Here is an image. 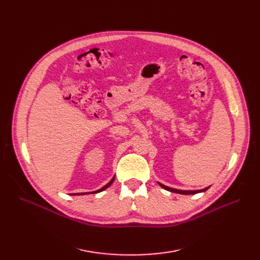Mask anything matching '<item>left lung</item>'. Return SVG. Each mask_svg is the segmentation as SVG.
<instances>
[{
  "label": "left lung",
  "mask_w": 260,
  "mask_h": 260,
  "mask_svg": "<svg viewBox=\"0 0 260 260\" xmlns=\"http://www.w3.org/2000/svg\"><path fill=\"white\" fill-rule=\"evenodd\" d=\"M158 184L163 187L167 190H170V192H173V193H177V194H182V195H192V194H198V193H201V192H206V190L208 188H210V186L206 187V188H202V189H197V190H183V189H177V188H173V187H170V186H167L165 184H162L160 182H158Z\"/></svg>",
  "instance_id": "left-lung-1"
}]
</instances>
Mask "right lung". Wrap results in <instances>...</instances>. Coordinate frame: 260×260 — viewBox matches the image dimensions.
Masks as SVG:
<instances>
[{"label": "right lung", "instance_id": "1", "mask_svg": "<svg viewBox=\"0 0 260 260\" xmlns=\"http://www.w3.org/2000/svg\"><path fill=\"white\" fill-rule=\"evenodd\" d=\"M114 180H115V177H114V178H113L111 181H109L106 185H104V186H103V187H101L100 189L94 190V192H91V193H92V194H94V193H100V192H102V190H104L105 188H107L109 185H111V184L114 182ZM85 194H87V193H81V194H80V193H77V194H72V195H85Z\"/></svg>", "mask_w": 260, "mask_h": 260}]
</instances>
